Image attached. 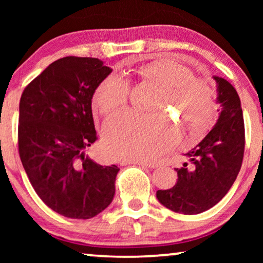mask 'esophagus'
<instances>
[{"label":"esophagus","mask_w":263,"mask_h":263,"mask_svg":"<svg viewBox=\"0 0 263 263\" xmlns=\"http://www.w3.org/2000/svg\"><path fill=\"white\" fill-rule=\"evenodd\" d=\"M121 165H128V164H136V165H141V166H148V167H154L153 164L148 163V161H143V160H130V159H123L120 160Z\"/></svg>","instance_id":"esophagus-1"}]
</instances>
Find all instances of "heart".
Listing matches in <instances>:
<instances>
[{"label":"heart","instance_id":"1","mask_svg":"<svg viewBox=\"0 0 263 263\" xmlns=\"http://www.w3.org/2000/svg\"><path fill=\"white\" fill-rule=\"evenodd\" d=\"M136 71L161 89L156 112L174 111L195 134L207 127L215 106L214 89L207 80L196 78L189 67L171 59L152 61ZM128 97L129 81L121 74H110L97 87L93 107L110 116L125 105ZM177 141V128L167 115L142 116L133 111L111 118L103 136L104 147L110 156L130 160L156 159Z\"/></svg>","mask_w":263,"mask_h":263}]
</instances>
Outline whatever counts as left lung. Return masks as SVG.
<instances>
[{
    "mask_svg": "<svg viewBox=\"0 0 263 263\" xmlns=\"http://www.w3.org/2000/svg\"><path fill=\"white\" fill-rule=\"evenodd\" d=\"M213 78L221 106L217 123L185 154L188 161L175 168L177 183L157 192L159 202L176 213L192 215L210 210L228 194L242 166L246 135L240 99L228 80Z\"/></svg>",
    "mask_w": 263,
    "mask_h": 263,
    "instance_id": "8db88e82",
    "label": "left lung"
}]
</instances>
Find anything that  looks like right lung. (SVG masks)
Segmentation results:
<instances>
[{"label": "right lung", "mask_w": 263, "mask_h": 263, "mask_svg": "<svg viewBox=\"0 0 263 263\" xmlns=\"http://www.w3.org/2000/svg\"><path fill=\"white\" fill-rule=\"evenodd\" d=\"M112 69L92 57H63L24 89L17 143L32 186L63 217L89 219L115 195L116 165L103 166L85 154L96 141L92 97Z\"/></svg>", "instance_id": "obj_1"}]
</instances>
